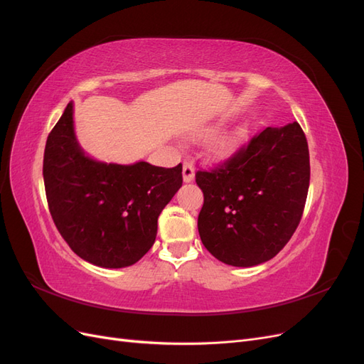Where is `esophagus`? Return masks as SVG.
Masks as SVG:
<instances>
[{
  "mask_svg": "<svg viewBox=\"0 0 364 364\" xmlns=\"http://www.w3.org/2000/svg\"><path fill=\"white\" fill-rule=\"evenodd\" d=\"M182 174H183V181L185 182H191L194 179V167L190 161L183 162V168H182Z\"/></svg>",
  "mask_w": 364,
  "mask_h": 364,
  "instance_id": "34e87169",
  "label": "esophagus"
}]
</instances>
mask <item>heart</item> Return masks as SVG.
<instances>
[{"mask_svg":"<svg viewBox=\"0 0 364 364\" xmlns=\"http://www.w3.org/2000/svg\"><path fill=\"white\" fill-rule=\"evenodd\" d=\"M246 138V129L245 127H235L230 132H226L225 135L220 136L213 144V155L217 159H226L240 147L241 142Z\"/></svg>","mask_w":364,"mask_h":364,"instance_id":"b5f03b06","label":"heart"}]
</instances>
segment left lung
I'll return each instance as SVG.
<instances>
[{
  "mask_svg": "<svg viewBox=\"0 0 364 364\" xmlns=\"http://www.w3.org/2000/svg\"><path fill=\"white\" fill-rule=\"evenodd\" d=\"M203 191L197 228L203 246L229 266L272 259L299 225L310 186V153L296 123L266 127L213 170H199Z\"/></svg>",
  "mask_w": 364,
  "mask_h": 364,
  "instance_id": "left-lung-1",
  "label": "left lung"
}]
</instances>
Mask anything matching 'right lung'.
I'll return each mask as SVG.
<instances>
[{"label":"right lung","instance_id":"1","mask_svg":"<svg viewBox=\"0 0 364 364\" xmlns=\"http://www.w3.org/2000/svg\"><path fill=\"white\" fill-rule=\"evenodd\" d=\"M43 183L53 222L75 255L119 269L155 243L158 217L182 186V164L164 168L87 158L77 144L68 103L47 138Z\"/></svg>","mask_w":364,"mask_h":364}]
</instances>
